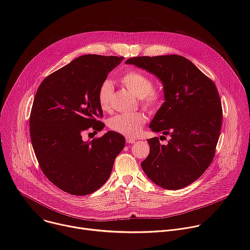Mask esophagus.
<instances>
[{"mask_svg": "<svg viewBox=\"0 0 250 250\" xmlns=\"http://www.w3.org/2000/svg\"><path fill=\"white\" fill-rule=\"evenodd\" d=\"M125 141H126V144H134V142L136 141V139L135 138H132V137H125Z\"/></svg>", "mask_w": 250, "mask_h": 250, "instance_id": "obj_1", "label": "esophagus"}]
</instances>
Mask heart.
<instances>
[{
  "label": "heart",
  "mask_w": 250,
  "mask_h": 250,
  "mask_svg": "<svg viewBox=\"0 0 250 250\" xmlns=\"http://www.w3.org/2000/svg\"><path fill=\"white\" fill-rule=\"evenodd\" d=\"M120 82L131 91L141 104L148 109H155L162 103V93L153 88L151 79L137 70H128L120 76ZM114 86L112 81L104 80L98 89L97 98L101 109L110 111L112 108V99ZM146 123V116L141 113L119 114L109 121V127L126 137H135Z\"/></svg>",
  "instance_id": "b5f03b06"
}]
</instances>
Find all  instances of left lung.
<instances>
[{
	"label": "left lung",
	"mask_w": 250,
	"mask_h": 250,
	"mask_svg": "<svg viewBox=\"0 0 250 250\" xmlns=\"http://www.w3.org/2000/svg\"><path fill=\"white\" fill-rule=\"evenodd\" d=\"M125 63L146 70L162 82L165 102L149 127L171 136L166 146L158 137L147 140L150 151L141 168L156 185L182 189L195 182L215 156L223 122L217 87L180 55L139 56Z\"/></svg>",
	"instance_id": "8db88e82"
}]
</instances>
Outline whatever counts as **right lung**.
Instances as JSON below:
<instances>
[{
	"instance_id": "obj_1",
	"label": "right lung",
	"mask_w": 250,
	"mask_h": 250,
	"mask_svg": "<svg viewBox=\"0 0 250 250\" xmlns=\"http://www.w3.org/2000/svg\"><path fill=\"white\" fill-rule=\"evenodd\" d=\"M123 59L79 56L48 75L35 94L29 118L32 147L47 179L68 194L85 196L101 188L125 147V137L112 130L90 142L82 139L84 131L104 128L97 92Z\"/></svg>"
}]
</instances>
